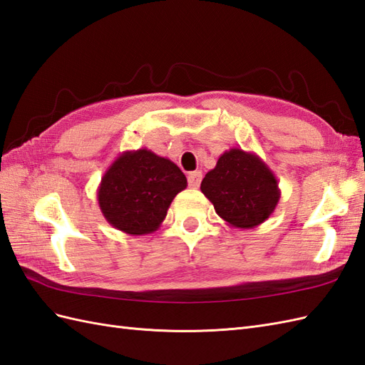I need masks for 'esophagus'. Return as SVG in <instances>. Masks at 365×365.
<instances>
[{
	"label": "esophagus",
	"mask_w": 365,
	"mask_h": 365,
	"mask_svg": "<svg viewBox=\"0 0 365 365\" xmlns=\"http://www.w3.org/2000/svg\"><path fill=\"white\" fill-rule=\"evenodd\" d=\"M200 182H202V171H194L188 174V185L191 188H199Z\"/></svg>",
	"instance_id": "34e87169"
}]
</instances>
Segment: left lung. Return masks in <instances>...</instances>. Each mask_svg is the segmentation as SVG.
<instances>
[{
    "label": "left lung",
    "mask_w": 365,
    "mask_h": 365,
    "mask_svg": "<svg viewBox=\"0 0 365 365\" xmlns=\"http://www.w3.org/2000/svg\"><path fill=\"white\" fill-rule=\"evenodd\" d=\"M200 190L228 225L250 230L274 212L280 190L276 175L255 153L231 148L202 180Z\"/></svg>",
    "instance_id": "8db88e82"
}]
</instances>
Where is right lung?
<instances>
[{
    "mask_svg": "<svg viewBox=\"0 0 365 365\" xmlns=\"http://www.w3.org/2000/svg\"><path fill=\"white\" fill-rule=\"evenodd\" d=\"M186 185L185 174L170 158L146 148L125 151L101 177L98 207L110 225L126 235H151Z\"/></svg>",
    "mask_w": 365,
    "mask_h": 365,
    "instance_id": "obj_1",
    "label": "right lung"
}]
</instances>
